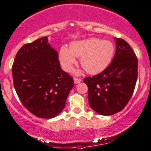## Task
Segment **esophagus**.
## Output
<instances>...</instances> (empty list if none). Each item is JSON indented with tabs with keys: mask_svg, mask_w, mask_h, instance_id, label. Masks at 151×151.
I'll return each mask as SVG.
<instances>
[{
	"mask_svg": "<svg viewBox=\"0 0 151 151\" xmlns=\"http://www.w3.org/2000/svg\"><path fill=\"white\" fill-rule=\"evenodd\" d=\"M81 81V79H80V78H76V77L74 78V83H76V84L80 83Z\"/></svg>",
	"mask_w": 151,
	"mask_h": 151,
	"instance_id": "esophagus-1",
	"label": "esophagus"
}]
</instances>
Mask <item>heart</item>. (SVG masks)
<instances>
[{"label": "heart", "mask_w": 151, "mask_h": 151, "mask_svg": "<svg viewBox=\"0 0 151 151\" xmlns=\"http://www.w3.org/2000/svg\"><path fill=\"white\" fill-rule=\"evenodd\" d=\"M115 47L112 42L99 38H88L75 41L70 44V49L62 47L59 52V59L62 68L71 72L77 58H81L80 63L91 74H97L104 71L113 59ZM79 70L76 74H80Z\"/></svg>", "instance_id": "heart-1"}]
</instances>
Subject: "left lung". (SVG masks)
<instances>
[{"label":"left lung","instance_id":"obj_1","mask_svg":"<svg viewBox=\"0 0 151 151\" xmlns=\"http://www.w3.org/2000/svg\"><path fill=\"white\" fill-rule=\"evenodd\" d=\"M116 53L111 64L101 73L86 77L89 105L94 111L110 116L124 109L134 92L137 79L138 60L124 40L114 37Z\"/></svg>","mask_w":151,"mask_h":151}]
</instances>
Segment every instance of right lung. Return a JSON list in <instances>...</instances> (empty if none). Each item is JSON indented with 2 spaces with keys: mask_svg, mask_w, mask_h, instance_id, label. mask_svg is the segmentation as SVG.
<instances>
[{
  "mask_svg": "<svg viewBox=\"0 0 151 151\" xmlns=\"http://www.w3.org/2000/svg\"><path fill=\"white\" fill-rule=\"evenodd\" d=\"M12 72L17 94L33 115L52 118L65 108L73 79L61 69L58 51L49 45L48 37L22 46Z\"/></svg>",
  "mask_w": 151,
  "mask_h": 151,
  "instance_id": "obj_1",
  "label": "right lung"
}]
</instances>
